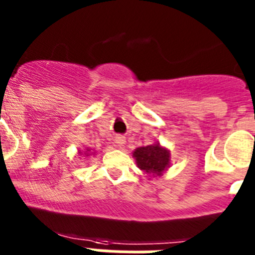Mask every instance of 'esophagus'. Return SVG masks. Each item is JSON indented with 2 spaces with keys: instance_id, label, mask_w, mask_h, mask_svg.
Returning a JSON list of instances; mask_svg holds the SVG:
<instances>
[{
  "instance_id": "obj_1",
  "label": "esophagus",
  "mask_w": 255,
  "mask_h": 255,
  "mask_svg": "<svg viewBox=\"0 0 255 255\" xmlns=\"http://www.w3.org/2000/svg\"><path fill=\"white\" fill-rule=\"evenodd\" d=\"M115 140H116V144H118L119 146H123L124 144H125V141H126L125 137H124V136H118Z\"/></svg>"
}]
</instances>
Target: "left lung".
Segmentation results:
<instances>
[{
  "label": "left lung",
  "instance_id": "left-lung-1",
  "mask_svg": "<svg viewBox=\"0 0 255 255\" xmlns=\"http://www.w3.org/2000/svg\"><path fill=\"white\" fill-rule=\"evenodd\" d=\"M132 156L136 160L137 167L144 170L146 174L162 176L169 167V150L163 148L159 143L136 148L132 153Z\"/></svg>",
  "mask_w": 255,
  "mask_h": 255
}]
</instances>
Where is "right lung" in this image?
Here are the masks:
<instances>
[{
	"label": "right lung",
	"instance_id": "1",
	"mask_svg": "<svg viewBox=\"0 0 255 255\" xmlns=\"http://www.w3.org/2000/svg\"><path fill=\"white\" fill-rule=\"evenodd\" d=\"M87 151H90V149H87ZM79 153H81V151H79Z\"/></svg>",
	"mask_w": 255,
	"mask_h": 255
}]
</instances>
